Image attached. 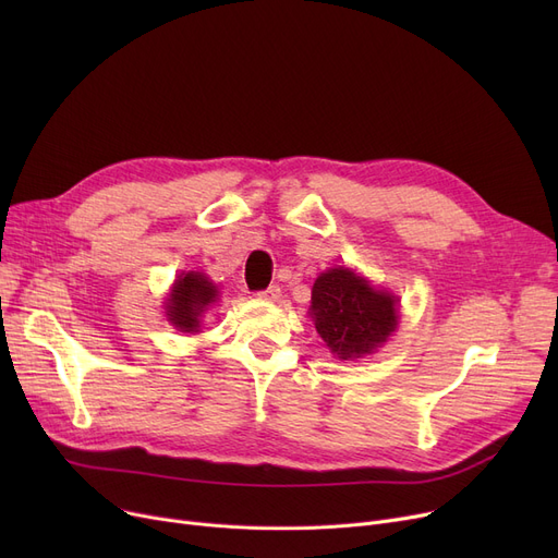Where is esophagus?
I'll list each match as a JSON object with an SVG mask.
<instances>
[{
    "label": "esophagus",
    "mask_w": 558,
    "mask_h": 558,
    "mask_svg": "<svg viewBox=\"0 0 558 558\" xmlns=\"http://www.w3.org/2000/svg\"><path fill=\"white\" fill-rule=\"evenodd\" d=\"M257 296H259L262 301H278V299H280V287H278V284H271V287H267V289L257 291Z\"/></svg>",
    "instance_id": "1"
}]
</instances>
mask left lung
<instances>
[{
    "instance_id": "obj_1",
    "label": "left lung",
    "mask_w": 558,
    "mask_h": 558,
    "mask_svg": "<svg viewBox=\"0 0 558 558\" xmlns=\"http://www.w3.org/2000/svg\"><path fill=\"white\" fill-rule=\"evenodd\" d=\"M310 310L316 332L339 360L371 355L398 326V299L341 267L316 278Z\"/></svg>"
}]
</instances>
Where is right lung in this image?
<instances>
[{
  "label": "right lung",
  "mask_w": 558,
  "mask_h": 558,
  "mask_svg": "<svg viewBox=\"0 0 558 558\" xmlns=\"http://www.w3.org/2000/svg\"><path fill=\"white\" fill-rule=\"evenodd\" d=\"M217 299L215 284L203 274H185L173 282L167 303V318L181 332H196L198 318Z\"/></svg>",
  "instance_id": "add662e5"
}]
</instances>
